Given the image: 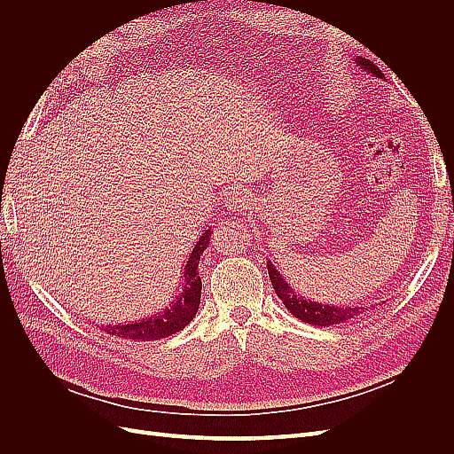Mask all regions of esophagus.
I'll return each mask as SVG.
<instances>
[{
    "label": "esophagus",
    "instance_id": "1",
    "mask_svg": "<svg viewBox=\"0 0 454 454\" xmlns=\"http://www.w3.org/2000/svg\"><path fill=\"white\" fill-rule=\"evenodd\" d=\"M252 199V193L248 187L244 185H231L223 191V206L231 212H244L248 208V202Z\"/></svg>",
    "mask_w": 454,
    "mask_h": 454
}]
</instances>
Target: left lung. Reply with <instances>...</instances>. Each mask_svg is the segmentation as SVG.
<instances>
[{"instance_id":"8db88e82","label":"left lung","mask_w":454,"mask_h":454,"mask_svg":"<svg viewBox=\"0 0 454 454\" xmlns=\"http://www.w3.org/2000/svg\"><path fill=\"white\" fill-rule=\"evenodd\" d=\"M356 64L360 66V70L367 72L369 75L384 79V74L371 60L358 57V59H356ZM267 269H269V277H270L274 292H277V295L282 299V303L286 305V309L290 310L295 316V318L303 320L307 324L318 325V327H327V325L348 322V320L356 318V316H360L364 310H367L364 307L322 305V303H316V301L301 297L292 290V286L284 280L280 270H277V267H274L270 261H267Z\"/></svg>"}]
</instances>
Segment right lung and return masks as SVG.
<instances>
[{"label":"right lung","instance_id":"obj_1","mask_svg":"<svg viewBox=\"0 0 454 454\" xmlns=\"http://www.w3.org/2000/svg\"><path fill=\"white\" fill-rule=\"evenodd\" d=\"M210 237L212 229H206L197 240V244L193 246V252H191L182 272V290L167 309L129 324L104 325V332L130 340H159L162 337L182 332V329L195 318L200 305L202 282L199 277V263L202 252L208 248Z\"/></svg>","mask_w":454,"mask_h":454}]
</instances>
